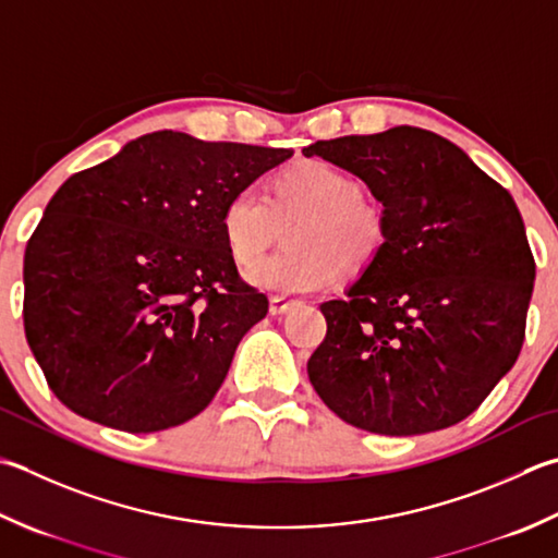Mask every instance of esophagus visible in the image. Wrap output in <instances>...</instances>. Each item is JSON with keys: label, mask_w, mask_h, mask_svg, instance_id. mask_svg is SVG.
<instances>
[{"label": "esophagus", "mask_w": 558, "mask_h": 558, "mask_svg": "<svg viewBox=\"0 0 558 558\" xmlns=\"http://www.w3.org/2000/svg\"><path fill=\"white\" fill-rule=\"evenodd\" d=\"M292 307H298V302L288 300V298H280V294H276V298H270V304H268V310H270L272 316L288 314Z\"/></svg>", "instance_id": "obj_1"}]
</instances>
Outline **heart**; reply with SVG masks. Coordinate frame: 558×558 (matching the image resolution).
<instances>
[{
	"instance_id": "heart-1",
	"label": "heart",
	"mask_w": 558,
	"mask_h": 558,
	"mask_svg": "<svg viewBox=\"0 0 558 558\" xmlns=\"http://www.w3.org/2000/svg\"><path fill=\"white\" fill-rule=\"evenodd\" d=\"M363 189L329 161H298L282 169L270 193L246 185L222 207V236L239 264H248L286 229V248L244 270L248 286L286 294H312L336 276L357 278L373 268L389 242L387 215Z\"/></svg>"
}]
</instances>
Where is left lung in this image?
I'll list each match as a JSON object with an SVG mask.
<instances>
[{
    "label": "left lung",
    "mask_w": 558,
    "mask_h": 558,
    "mask_svg": "<svg viewBox=\"0 0 558 558\" xmlns=\"http://www.w3.org/2000/svg\"><path fill=\"white\" fill-rule=\"evenodd\" d=\"M365 181L389 242L345 300L322 304L312 387L377 435L450 428L478 409L525 341L534 258L512 195L450 140L397 125L302 149Z\"/></svg>",
    "instance_id": "obj_1"
}]
</instances>
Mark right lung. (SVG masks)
Instances as JSON below:
<instances>
[{"label":"right lung","instance_id":"right-lung-1","mask_svg":"<svg viewBox=\"0 0 558 558\" xmlns=\"http://www.w3.org/2000/svg\"><path fill=\"white\" fill-rule=\"evenodd\" d=\"M292 149L159 130L52 195L24 256V326L64 407L108 428L191 421L268 298L222 236L229 195Z\"/></svg>","mask_w":558,"mask_h":558}]
</instances>
